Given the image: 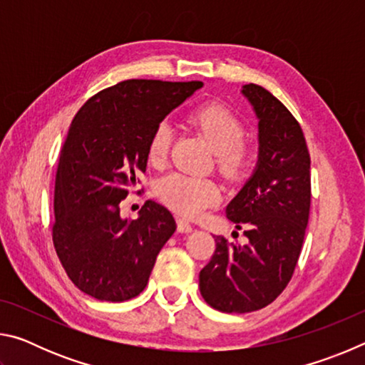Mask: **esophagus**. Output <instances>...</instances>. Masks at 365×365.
Instances as JSON below:
<instances>
[{
    "mask_svg": "<svg viewBox=\"0 0 365 365\" xmlns=\"http://www.w3.org/2000/svg\"><path fill=\"white\" fill-rule=\"evenodd\" d=\"M177 230L180 233H190L191 230H193V225H191L187 219L178 217L177 219Z\"/></svg>",
    "mask_w": 365,
    "mask_h": 365,
    "instance_id": "obj_1",
    "label": "esophagus"
}]
</instances>
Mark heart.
<instances>
[{"label":"heart","instance_id":"b5f03b06","mask_svg":"<svg viewBox=\"0 0 365 365\" xmlns=\"http://www.w3.org/2000/svg\"><path fill=\"white\" fill-rule=\"evenodd\" d=\"M188 122L212 148L222 174L227 178H237L243 174L250 164V150L242 143L243 122L233 110L222 104H205L188 115ZM170 141L172 127L168 122H160L148 141L146 154L151 165L159 168L165 163ZM156 195L178 214L195 217L219 201L220 191L217 185L207 178L170 174L158 182Z\"/></svg>","mask_w":365,"mask_h":365}]
</instances>
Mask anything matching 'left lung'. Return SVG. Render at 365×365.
I'll return each mask as SVG.
<instances>
[{
    "instance_id": "left-lung-1",
    "label": "left lung",
    "mask_w": 365,
    "mask_h": 365,
    "mask_svg": "<svg viewBox=\"0 0 365 365\" xmlns=\"http://www.w3.org/2000/svg\"><path fill=\"white\" fill-rule=\"evenodd\" d=\"M242 93L259 120V156L225 212L248 243H228L215 235L214 255L200 272L202 298L228 314L257 311L285 289L311 207V158L298 120L262 86L248 83Z\"/></svg>"
}]
</instances>
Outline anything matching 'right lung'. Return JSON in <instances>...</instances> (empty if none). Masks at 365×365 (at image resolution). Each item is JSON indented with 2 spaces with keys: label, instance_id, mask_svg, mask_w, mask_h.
Masks as SVG:
<instances>
[{
  "label": "right lung",
  "instance_id": "1",
  "mask_svg": "<svg viewBox=\"0 0 365 365\" xmlns=\"http://www.w3.org/2000/svg\"><path fill=\"white\" fill-rule=\"evenodd\" d=\"M202 82L132 78L91 96L73 117L54 187L53 243L80 292L122 302L143 292L177 224L169 209L146 201L138 219L120 202L146 170L148 141L164 117Z\"/></svg>",
  "mask_w": 365,
  "mask_h": 365
}]
</instances>
